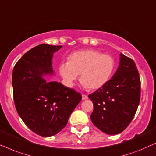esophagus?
<instances>
[{
	"mask_svg": "<svg viewBox=\"0 0 156 156\" xmlns=\"http://www.w3.org/2000/svg\"><path fill=\"white\" fill-rule=\"evenodd\" d=\"M82 99L83 100H86V99H88V96H87L86 95H85V94H82Z\"/></svg>",
	"mask_w": 156,
	"mask_h": 156,
	"instance_id": "34e87169",
	"label": "esophagus"
}]
</instances>
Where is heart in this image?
I'll list each match as a JSON object with an SVG mask.
<instances>
[{"mask_svg":"<svg viewBox=\"0 0 156 156\" xmlns=\"http://www.w3.org/2000/svg\"><path fill=\"white\" fill-rule=\"evenodd\" d=\"M115 68V61L111 55L96 50L86 49L69 55L68 62L59 65L58 71L68 87L73 86L80 74L83 87L96 90L109 81Z\"/></svg>","mask_w":156,"mask_h":156,"instance_id":"1","label":"heart"}]
</instances>
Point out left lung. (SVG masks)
Segmentation results:
<instances>
[{
    "mask_svg": "<svg viewBox=\"0 0 156 156\" xmlns=\"http://www.w3.org/2000/svg\"><path fill=\"white\" fill-rule=\"evenodd\" d=\"M120 63L111 79L88 95L93 103L92 123L105 133L118 134L128 127L138 109L140 80L136 63L120 54Z\"/></svg>",
    "mask_w": 156,
    "mask_h": 156,
    "instance_id": "left-lung-1",
    "label": "left lung"
}]
</instances>
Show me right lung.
Instances as JSON below:
<instances>
[{"mask_svg":"<svg viewBox=\"0 0 156 156\" xmlns=\"http://www.w3.org/2000/svg\"><path fill=\"white\" fill-rule=\"evenodd\" d=\"M61 45L41 44L33 48L14 66L12 76L13 100L25 124L43 137L58 133L81 101L80 93L56 81H46L53 74L52 58Z\"/></svg>","mask_w":156,"mask_h":156,"instance_id":"right-lung-1","label":"right lung"}]
</instances>
